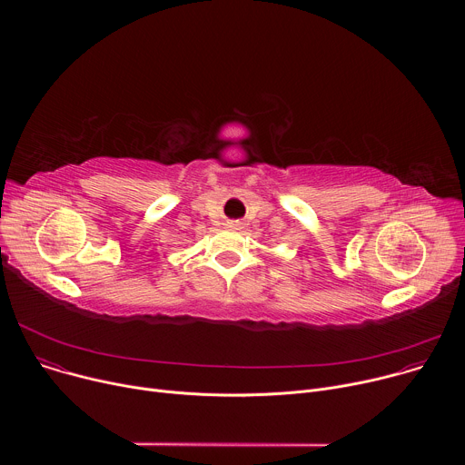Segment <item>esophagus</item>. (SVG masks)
I'll return each instance as SVG.
<instances>
[{
    "label": "esophagus",
    "instance_id": "34e87169",
    "mask_svg": "<svg viewBox=\"0 0 465 465\" xmlns=\"http://www.w3.org/2000/svg\"><path fill=\"white\" fill-rule=\"evenodd\" d=\"M228 226H230V228H233V230H237V228H239V224H237V223H230Z\"/></svg>",
    "mask_w": 465,
    "mask_h": 465
}]
</instances>
